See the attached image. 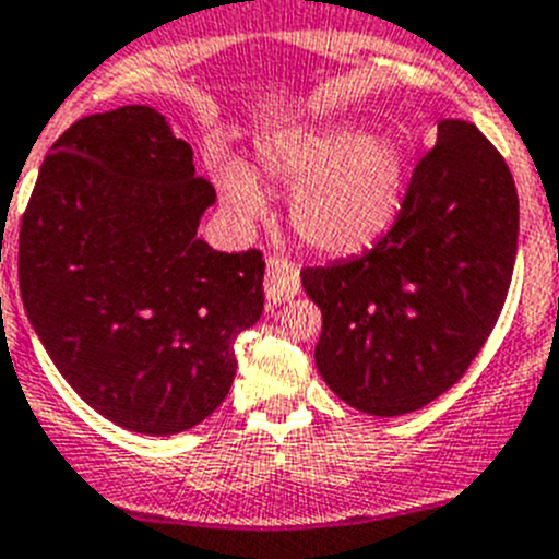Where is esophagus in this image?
Segmentation results:
<instances>
[{
    "instance_id": "34e87169",
    "label": "esophagus",
    "mask_w": 559,
    "mask_h": 559,
    "mask_svg": "<svg viewBox=\"0 0 559 559\" xmlns=\"http://www.w3.org/2000/svg\"><path fill=\"white\" fill-rule=\"evenodd\" d=\"M264 292H267L270 304H284L292 300L300 292V273L292 261L281 255L267 259V275H264Z\"/></svg>"
}]
</instances>
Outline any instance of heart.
<instances>
[{
    "instance_id": "b5f03b06",
    "label": "heart",
    "mask_w": 559,
    "mask_h": 559,
    "mask_svg": "<svg viewBox=\"0 0 559 559\" xmlns=\"http://www.w3.org/2000/svg\"><path fill=\"white\" fill-rule=\"evenodd\" d=\"M259 169L281 189H295V234L320 253L345 255L373 245L399 217L406 192V150L392 135L323 128L267 144ZM219 192L234 217L259 219L264 194L242 164L219 169Z\"/></svg>"
}]
</instances>
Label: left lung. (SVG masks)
Segmentation results:
<instances>
[{
  "label": "left lung",
  "instance_id": "left-lung-1",
  "mask_svg": "<svg viewBox=\"0 0 559 559\" xmlns=\"http://www.w3.org/2000/svg\"><path fill=\"white\" fill-rule=\"evenodd\" d=\"M515 253L518 192L507 160L476 124L442 119L376 248L300 273L323 311L314 361L325 384L379 417L440 399L499 320Z\"/></svg>",
  "mask_w": 559,
  "mask_h": 559
}]
</instances>
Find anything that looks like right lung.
Instances as JSON below:
<instances>
[{
    "label": "right lung",
    "instance_id": "obj_1",
    "mask_svg": "<svg viewBox=\"0 0 559 559\" xmlns=\"http://www.w3.org/2000/svg\"><path fill=\"white\" fill-rule=\"evenodd\" d=\"M217 192L150 105L83 117L44 158L19 230V289L49 359L85 404L167 437L217 409L234 342L264 311L259 250L198 236Z\"/></svg>",
    "mask_w": 559,
    "mask_h": 559
}]
</instances>
